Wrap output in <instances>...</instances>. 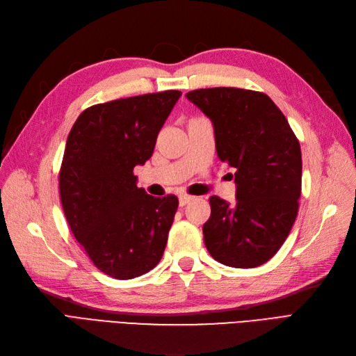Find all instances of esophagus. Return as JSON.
<instances>
[{"instance_id": "34e87169", "label": "esophagus", "mask_w": 356, "mask_h": 356, "mask_svg": "<svg viewBox=\"0 0 356 356\" xmlns=\"http://www.w3.org/2000/svg\"><path fill=\"white\" fill-rule=\"evenodd\" d=\"M191 200H193V196H188V195L179 196V207H186V204H187L188 202H191Z\"/></svg>"}]
</instances>
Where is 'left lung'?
<instances>
[{"mask_svg": "<svg viewBox=\"0 0 356 356\" xmlns=\"http://www.w3.org/2000/svg\"><path fill=\"white\" fill-rule=\"evenodd\" d=\"M215 131L221 161L234 168L236 203L211 196L203 241L221 264L261 266L293 229L301 195V149L276 104L263 92L209 88L187 93Z\"/></svg>", "mask_w": 356, "mask_h": 356, "instance_id": "left-lung-1", "label": "left lung"}]
</instances>
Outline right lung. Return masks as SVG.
Returning a JSON list of instances; mask_svg holds the SVG:
<instances>
[{"instance_id":"1","label":"right lung","mask_w":356,"mask_h":356,"mask_svg":"<svg viewBox=\"0 0 356 356\" xmlns=\"http://www.w3.org/2000/svg\"><path fill=\"white\" fill-rule=\"evenodd\" d=\"M179 96L165 90L92 105L68 135L59 170L62 208L92 263L114 279L141 276L163 255L178 197L147 195L136 187L134 168L152 157Z\"/></svg>"}]
</instances>
